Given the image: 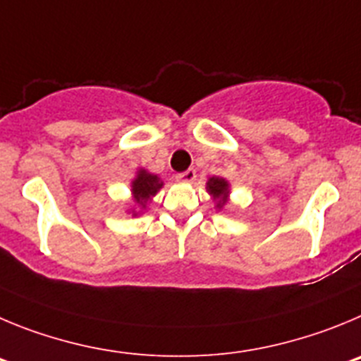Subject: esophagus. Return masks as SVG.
Returning <instances> with one entry per match:
<instances>
[{"instance_id":"obj_1","label":"esophagus","mask_w":361,"mask_h":361,"mask_svg":"<svg viewBox=\"0 0 361 361\" xmlns=\"http://www.w3.org/2000/svg\"><path fill=\"white\" fill-rule=\"evenodd\" d=\"M176 180L181 181V183H192V181L196 180V171H194V169H188L185 173L178 174Z\"/></svg>"}]
</instances>
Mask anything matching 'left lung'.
Segmentation results:
<instances>
[{
	"instance_id": "left-lung-1",
	"label": "left lung",
	"mask_w": 361,
	"mask_h": 361,
	"mask_svg": "<svg viewBox=\"0 0 361 361\" xmlns=\"http://www.w3.org/2000/svg\"><path fill=\"white\" fill-rule=\"evenodd\" d=\"M207 192L210 194L212 201L216 203V209H225L230 200V183L225 178L212 176L207 181Z\"/></svg>"
}]
</instances>
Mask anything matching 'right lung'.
Listing matches in <instances>:
<instances>
[{"mask_svg":"<svg viewBox=\"0 0 361 361\" xmlns=\"http://www.w3.org/2000/svg\"><path fill=\"white\" fill-rule=\"evenodd\" d=\"M164 187V181L160 180L158 174L149 173L147 169H138L136 176L131 181V201L133 204L129 207V214L136 217L142 210L147 209L152 197L157 196L158 190Z\"/></svg>","mask_w":361,"mask_h":361,"instance_id":"add662e5","label":"right lung"}]
</instances>
